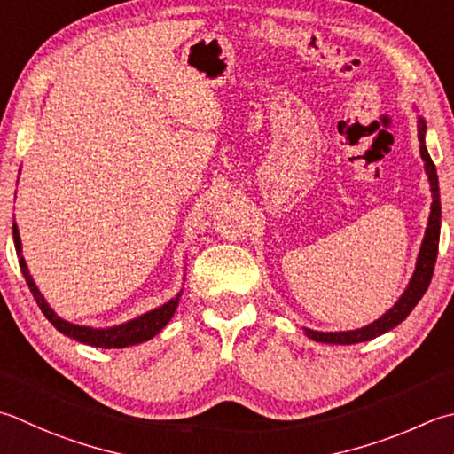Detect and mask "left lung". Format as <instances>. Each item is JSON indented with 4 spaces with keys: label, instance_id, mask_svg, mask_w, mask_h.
<instances>
[{
    "label": "left lung",
    "instance_id": "left-lung-1",
    "mask_svg": "<svg viewBox=\"0 0 454 454\" xmlns=\"http://www.w3.org/2000/svg\"><path fill=\"white\" fill-rule=\"evenodd\" d=\"M425 121L419 120V126H417V136H419V149L421 157L425 161V171L429 175L431 183V192H433V204H431V216H429V226L427 232H425L423 244L419 257H417V268L413 278L410 281V287L405 289L402 299L387 310L384 317H380L368 326L358 328V331H346V333H317L305 328L307 336L317 340V342H326V344H356V342H366L376 339V336L392 331L402 321H405L407 315L411 313L415 305L419 303L421 297L427 291L433 271H434V262H437V252H439V234H441V200H439V179H437V168H434L433 159L429 155L427 147H425Z\"/></svg>",
    "mask_w": 454,
    "mask_h": 454
}]
</instances>
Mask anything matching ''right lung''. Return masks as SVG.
I'll list each match as a JSON object with an SVG mask.
<instances>
[{
    "instance_id": "right-lung-1",
    "label": "right lung",
    "mask_w": 454,
    "mask_h": 454,
    "mask_svg": "<svg viewBox=\"0 0 454 454\" xmlns=\"http://www.w3.org/2000/svg\"><path fill=\"white\" fill-rule=\"evenodd\" d=\"M13 242H15L17 255H20V268H21L23 278L27 281V286H29L35 301H37L39 309L43 310V315L49 318V323L55 326L59 333H62L65 336H70V339H74V340L82 342V344H90V346H96V348H126V346L145 342L149 339H153V336L159 331H161V328L168 321H171L175 309H176V305H179L181 293L175 299L168 301V303H165L163 307L151 310V313H147L144 317L133 318V321H129L126 325H120V326L90 328V326H78V325H73V323H67V321H62L60 317L55 315V310L49 309L47 301L43 299L37 286H35V283H33L31 275H29V270H27L25 260H23V255H21L20 230H17L15 224H13Z\"/></svg>"
}]
</instances>
